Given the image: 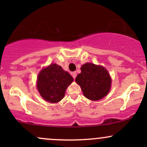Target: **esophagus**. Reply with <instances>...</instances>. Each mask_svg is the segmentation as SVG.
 <instances>
[{
  "instance_id": "obj_1",
  "label": "esophagus",
  "mask_w": 147,
  "mask_h": 147,
  "mask_svg": "<svg viewBox=\"0 0 147 147\" xmlns=\"http://www.w3.org/2000/svg\"><path fill=\"white\" fill-rule=\"evenodd\" d=\"M72 77H73V78L75 79L76 77H77V72H72Z\"/></svg>"
}]
</instances>
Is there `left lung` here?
<instances>
[{"label":"left lung","mask_w":147,"mask_h":147,"mask_svg":"<svg viewBox=\"0 0 147 147\" xmlns=\"http://www.w3.org/2000/svg\"><path fill=\"white\" fill-rule=\"evenodd\" d=\"M82 72L75 81L81 86L84 96L90 100H99L109 93L111 79L104 67L86 63L81 68Z\"/></svg>","instance_id":"8db88e82"}]
</instances>
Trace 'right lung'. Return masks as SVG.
I'll return each instance as SVG.
<instances>
[{
	"label": "right lung",
	"instance_id": "add662e5",
	"mask_svg": "<svg viewBox=\"0 0 147 147\" xmlns=\"http://www.w3.org/2000/svg\"><path fill=\"white\" fill-rule=\"evenodd\" d=\"M73 82L68 72L57 64L52 63L43 69L37 78V88L45 100L57 103L63 98L67 87Z\"/></svg>",
	"mask_w": 147,
	"mask_h": 147
}]
</instances>
